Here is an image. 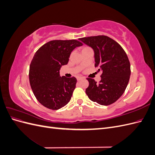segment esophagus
<instances>
[{"instance_id": "34e87169", "label": "esophagus", "mask_w": 155, "mask_h": 155, "mask_svg": "<svg viewBox=\"0 0 155 155\" xmlns=\"http://www.w3.org/2000/svg\"><path fill=\"white\" fill-rule=\"evenodd\" d=\"M84 78L83 77H81V76H78V77H77V80L78 81H80V80H81V79H83Z\"/></svg>"}]
</instances>
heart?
I'll use <instances>...</instances> for the list:
<instances>
[{"instance_id": "b5f03b06", "label": "heart", "mask_w": 155, "mask_h": 155, "mask_svg": "<svg viewBox=\"0 0 155 155\" xmlns=\"http://www.w3.org/2000/svg\"><path fill=\"white\" fill-rule=\"evenodd\" d=\"M85 48H86V47H85Z\"/></svg>"}]
</instances>
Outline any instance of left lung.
Returning a JSON list of instances; mask_svg holds the SVG:
<instances>
[{
    "instance_id": "1",
    "label": "left lung",
    "mask_w": 155,
    "mask_h": 155,
    "mask_svg": "<svg viewBox=\"0 0 155 155\" xmlns=\"http://www.w3.org/2000/svg\"><path fill=\"white\" fill-rule=\"evenodd\" d=\"M79 40L94 51L95 67L103 72L101 81L87 78L86 89L88 98L101 105H109L118 100L125 92L130 76V65L122 47L105 35L83 37Z\"/></svg>"
}]
</instances>
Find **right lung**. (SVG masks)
<instances>
[{
    "mask_svg": "<svg viewBox=\"0 0 155 155\" xmlns=\"http://www.w3.org/2000/svg\"><path fill=\"white\" fill-rule=\"evenodd\" d=\"M80 41L54 40L37 50L33 58L29 70L31 88L41 105L51 110L66 105L76 88V78L61 77L59 70L68 62L70 54Z\"/></svg>",
    "mask_w": 155,
    "mask_h": 155,
    "instance_id": "right-lung-1",
    "label": "right lung"
}]
</instances>
